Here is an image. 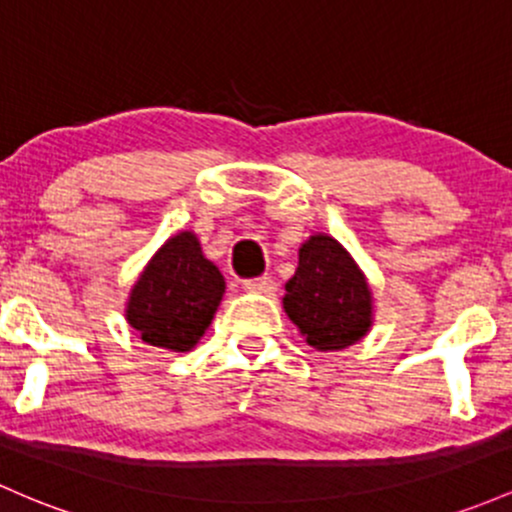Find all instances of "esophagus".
<instances>
[{
    "mask_svg": "<svg viewBox=\"0 0 512 512\" xmlns=\"http://www.w3.org/2000/svg\"><path fill=\"white\" fill-rule=\"evenodd\" d=\"M243 289L250 291V294H272V291L277 289V284H274V279L260 277V279H247Z\"/></svg>",
    "mask_w": 512,
    "mask_h": 512,
    "instance_id": "34e87169",
    "label": "esophagus"
}]
</instances>
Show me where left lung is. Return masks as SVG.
<instances>
[{"mask_svg": "<svg viewBox=\"0 0 512 512\" xmlns=\"http://www.w3.org/2000/svg\"><path fill=\"white\" fill-rule=\"evenodd\" d=\"M284 311L311 347L345 350L372 328V289L338 240L316 233L301 245L299 267L286 282Z\"/></svg>", "mask_w": 512, "mask_h": 512, "instance_id": "8db88e82", "label": "left lung"}]
</instances>
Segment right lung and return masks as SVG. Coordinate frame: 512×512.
<instances>
[{
    "label": "right lung",
    "instance_id": "1",
    "mask_svg": "<svg viewBox=\"0 0 512 512\" xmlns=\"http://www.w3.org/2000/svg\"><path fill=\"white\" fill-rule=\"evenodd\" d=\"M223 274L201 252L192 230L172 235L140 272L126 303V320L148 345L189 352L223 299Z\"/></svg>",
    "mask_w": 512,
    "mask_h": 512
}]
</instances>
